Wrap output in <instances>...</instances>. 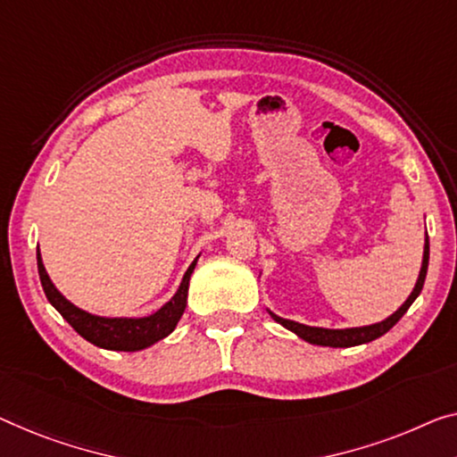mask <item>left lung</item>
Instances as JSON below:
<instances>
[{
  "instance_id": "left-lung-1",
  "label": "left lung",
  "mask_w": 457,
  "mask_h": 457,
  "mask_svg": "<svg viewBox=\"0 0 457 457\" xmlns=\"http://www.w3.org/2000/svg\"><path fill=\"white\" fill-rule=\"evenodd\" d=\"M427 269H428V236L425 237V254H423V267H420L419 272V281L414 285L412 294L408 295L406 302L400 305V310L394 312L390 318L381 320L378 324H371V326H361V328H345V330H330V328H316V326H305V324H299L294 322V320H285V318H278L269 312L270 318L278 322L285 328L295 332L299 338L308 340L312 345H322V346H357V345H365V343H371V340L379 338L381 335H386L387 330L392 328L394 324L398 322L400 318H403L408 308H411L414 299L419 297L420 291H423V285H425V277H427Z\"/></svg>"
}]
</instances>
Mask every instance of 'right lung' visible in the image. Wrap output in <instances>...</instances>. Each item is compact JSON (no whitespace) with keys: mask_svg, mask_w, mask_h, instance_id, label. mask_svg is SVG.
Returning a JSON list of instances; mask_svg holds the SVG:
<instances>
[{"mask_svg":"<svg viewBox=\"0 0 457 457\" xmlns=\"http://www.w3.org/2000/svg\"><path fill=\"white\" fill-rule=\"evenodd\" d=\"M37 262H38V277L43 283L45 295L49 299L54 310L63 316L71 328L84 337L87 343L100 346V349L108 351H141L152 346L158 340L166 338L170 332L176 328L180 316L185 314L187 308V295H188V281L193 275L196 258L190 264L188 270L182 277V283L176 295L170 302L160 308L155 314L145 318H100L92 316L87 312L79 310L71 302L59 294L57 287L51 283L49 275H46L45 264L40 261V252L37 250Z\"/></svg>","mask_w":457,"mask_h":457,"instance_id":"obj_1","label":"right lung"}]
</instances>
